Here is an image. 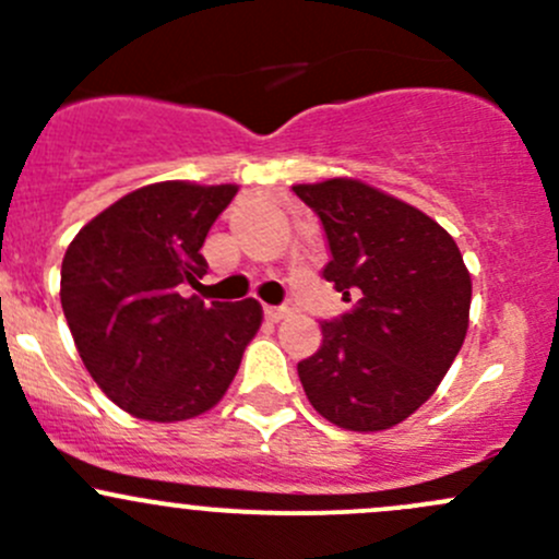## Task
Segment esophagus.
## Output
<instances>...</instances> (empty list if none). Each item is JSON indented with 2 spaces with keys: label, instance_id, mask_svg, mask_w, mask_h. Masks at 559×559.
Segmentation results:
<instances>
[{
  "label": "esophagus",
  "instance_id": "34e87169",
  "mask_svg": "<svg viewBox=\"0 0 559 559\" xmlns=\"http://www.w3.org/2000/svg\"><path fill=\"white\" fill-rule=\"evenodd\" d=\"M289 308L286 306H264V319L267 321H284L289 319Z\"/></svg>",
  "mask_w": 559,
  "mask_h": 559
}]
</instances>
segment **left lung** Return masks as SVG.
Returning <instances> with one entry per match:
<instances>
[{"label":"left lung","instance_id":"obj_1","mask_svg":"<svg viewBox=\"0 0 559 559\" xmlns=\"http://www.w3.org/2000/svg\"><path fill=\"white\" fill-rule=\"evenodd\" d=\"M324 227V278L357 302L321 321V348L297 365L326 421L379 432L432 397L462 348L471 273L427 213L354 178L292 186Z\"/></svg>","mask_w":559,"mask_h":559}]
</instances>
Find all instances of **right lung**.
I'll use <instances>...</instances> for the list:
<instances>
[{"label": "right lung", "instance_id": "add662e5", "mask_svg": "<svg viewBox=\"0 0 559 559\" xmlns=\"http://www.w3.org/2000/svg\"><path fill=\"white\" fill-rule=\"evenodd\" d=\"M238 186L162 180L129 191L75 235L61 262V308L107 397L145 421L211 411L262 324V306L186 297L207 273V229Z\"/></svg>", "mask_w": 559, "mask_h": 559}]
</instances>
